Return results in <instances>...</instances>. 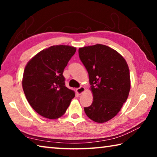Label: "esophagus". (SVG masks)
Wrapping results in <instances>:
<instances>
[{
    "label": "esophagus",
    "mask_w": 157,
    "mask_h": 157,
    "mask_svg": "<svg viewBox=\"0 0 157 157\" xmlns=\"http://www.w3.org/2000/svg\"><path fill=\"white\" fill-rule=\"evenodd\" d=\"M84 91H85V88L84 86H81V87H79V88L76 89V93L78 95H81L82 93H84Z\"/></svg>",
    "instance_id": "esophagus-1"
}]
</instances>
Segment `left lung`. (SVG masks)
<instances>
[{
	"instance_id": "8db88e82",
	"label": "left lung",
	"mask_w": 157,
	"mask_h": 157,
	"mask_svg": "<svg viewBox=\"0 0 157 157\" xmlns=\"http://www.w3.org/2000/svg\"><path fill=\"white\" fill-rule=\"evenodd\" d=\"M78 52L88 71L94 98L84 111L95 123H106L118 114L128 98L131 87L128 65L120 53L105 45L79 48Z\"/></svg>"
}]
</instances>
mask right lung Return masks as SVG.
<instances>
[{
    "instance_id": "1",
    "label": "right lung",
    "mask_w": 157,
    "mask_h": 157,
    "mask_svg": "<svg viewBox=\"0 0 157 157\" xmlns=\"http://www.w3.org/2000/svg\"><path fill=\"white\" fill-rule=\"evenodd\" d=\"M75 52L73 46H52L37 53L25 66L23 91L33 109L44 118H60L75 97V91L65 86L63 72Z\"/></svg>"
}]
</instances>
